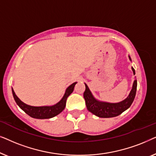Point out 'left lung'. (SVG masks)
Returning <instances> with one entry per match:
<instances>
[{
	"mask_svg": "<svg viewBox=\"0 0 156 156\" xmlns=\"http://www.w3.org/2000/svg\"><path fill=\"white\" fill-rule=\"evenodd\" d=\"M129 59L131 61L130 56ZM131 69L133 70V74H135V69L133 67H131ZM85 87L86 89L84 92V98L87 109L100 118H111V117L119 116L131 106L136 96L137 80H134L131 92L126 99L119 103H108V102L98 101L94 97L86 84Z\"/></svg>",
	"mask_w": 156,
	"mask_h": 156,
	"instance_id": "obj_1",
	"label": "left lung"
}]
</instances>
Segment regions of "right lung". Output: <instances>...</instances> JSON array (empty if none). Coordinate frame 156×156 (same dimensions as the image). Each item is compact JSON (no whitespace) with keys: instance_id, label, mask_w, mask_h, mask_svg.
Wrapping results in <instances>:
<instances>
[{"instance_id":"right-lung-1","label":"right lung","mask_w":156,"mask_h":156,"mask_svg":"<svg viewBox=\"0 0 156 156\" xmlns=\"http://www.w3.org/2000/svg\"><path fill=\"white\" fill-rule=\"evenodd\" d=\"M76 82L72 84L68 88L66 89L65 94L60 101L58 103L53 106H33L27 105V104L23 103L19 98L17 97L13 89L12 88V92L13 95L14 99L17 104L19 106L21 109L26 113L27 115L31 116L32 118L38 119H50L52 118L59 113H61L65 109L66 106V101L69 96L74 91V88Z\"/></svg>"}]
</instances>
